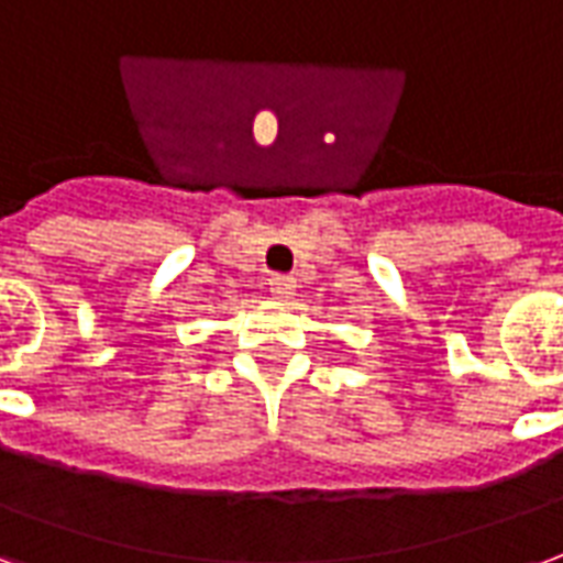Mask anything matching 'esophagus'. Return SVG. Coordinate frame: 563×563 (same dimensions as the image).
Here are the masks:
<instances>
[{
  "mask_svg": "<svg viewBox=\"0 0 563 563\" xmlns=\"http://www.w3.org/2000/svg\"><path fill=\"white\" fill-rule=\"evenodd\" d=\"M294 290H297V278H294V276H273V278H269V294H273L276 299L294 297Z\"/></svg>",
  "mask_w": 563,
  "mask_h": 563,
  "instance_id": "esophagus-1",
  "label": "esophagus"
}]
</instances>
